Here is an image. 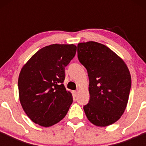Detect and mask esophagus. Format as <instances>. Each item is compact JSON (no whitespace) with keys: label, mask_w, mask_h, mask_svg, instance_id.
<instances>
[{"label":"esophagus","mask_w":146,"mask_h":146,"mask_svg":"<svg viewBox=\"0 0 146 146\" xmlns=\"http://www.w3.org/2000/svg\"><path fill=\"white\" fill-rule=\"evenodd\" d=\"M78 94V90H75V91H73V95H74L75 97L77 96Z\"/></svg>","instance_id":"34e87169"}]
</instances>
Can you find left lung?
<instances>
[{
    "label": "left lung",
    "instance_id": "left-lung-1",
    "mask_svg": "<svg viewBox=\"0 0 146 146\" xmlns=\"http://www.w3.org/2000/svg\"><path fill=\"white\" fill-rule=\"evenodd\" d=\"M78 58L89 77L90 100L83 107L88 120L98 126L118 121L126 108L131 78L121 58L95 42L78 44Z\"/></svg>",
    "mask_w": 146,
    "mask_h": 146
}]
</instances>
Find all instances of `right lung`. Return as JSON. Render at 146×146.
<instances>
[{
  "label": "right lung",
  "instance_id": "1",
  "mask_svg": "<svg viewBox=\"0 0 146 146\" xmlns=\"http://www.w3.org/2000/svg\"><path fill=\"white\" fill-rule=\"evenodd\" d=\"M74 44H51L35 53L22 68L19 98L23 110L35 123L49 127L62 120L73 102L64 83L65 68L75 56Z\"/></svg>",
  "mask_w": 146,
  "mask_h": 146
}]
</instances>
